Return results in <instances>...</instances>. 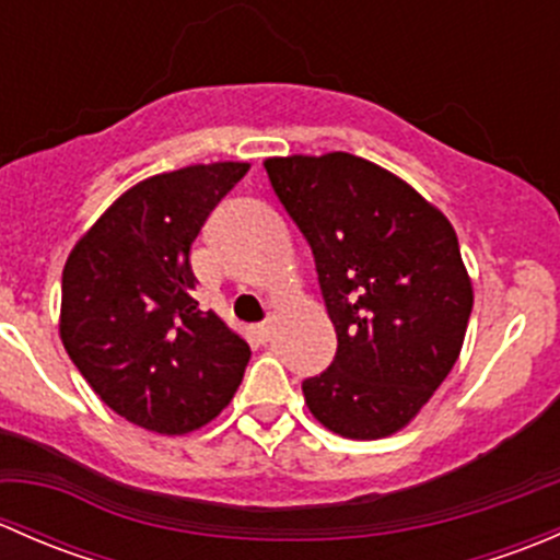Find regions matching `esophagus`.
Listing matches in <instances>:
<instances>
[{
  "instance_id": "esophagus-1",
  "label": "esophagus",
  "mask_w": 560,
  "mask_h": 560,
  "mask_svg": "<svg viewBox=\"0 0 560 560\" xmlns=\"http://www.w3.org/2000/svg\"><path fill=\"white\" fill-rule=\"evenodd\" d=\"M254 332H257L259 341H270V336H273V322H270V319L259 322V325L254 327Z\"/></svg>"
}]
</instances>
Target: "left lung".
<instances>
[{
	"instance_id": "1",
	"label": "left lung",
	"mask_w": 560,
	"mask_h": 560,
	"mask_svg": "<svg viewBox=\"0 0 560 560\" xmlns=\"http://www.w3.org/2000/svg\"><path fill=\"white\" fill-rule=\"evenodd\" d=\"M270 186L308 241L336 358L303 382L312 415L347 439L404 428L447 380L474 295L453 224L360 156H276Z\"/></svg>"
}]
</instances>
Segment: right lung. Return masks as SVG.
<instances>
[{
    "mask_svg": "<svg viewBox=\"0 0 560 560\" xmlns=\"http://www.w3.org/2000/svg\"><path fill=\"white\" fill-rule=\"evenodd\" d=\"M246 171V162H213L140 180L67 257L61 343L94 393L145 431L206 425L244 380L252 349L200 312L189 254Z\"/></svg>",
    "mask_w": 560,
    "mask_h": 560,
    "instance_id": "obj_1",
    "label": "right lung"
}]
</instances>
